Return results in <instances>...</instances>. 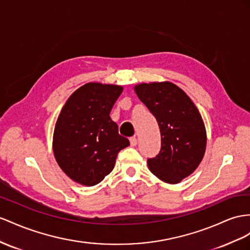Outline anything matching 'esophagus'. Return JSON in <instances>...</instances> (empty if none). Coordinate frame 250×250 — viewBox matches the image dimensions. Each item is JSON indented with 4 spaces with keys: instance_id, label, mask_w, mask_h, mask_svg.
I'll return each instance as SVG.
<instances>
[{
    "instance_id": "obj_1",
    "label": "esophagus",
    "mask_w": 250,
    "mask_h": 250,
    "mask_svg": "<svg viewBox=\"0 0 250 250\" xmlns=\"http://www.w3.org/2000/svg\"><path fill=\"white\" fill-rule=\"evenodd\" d=\"M130 144L132 146H135L137 145V138L136 137H131L130 138Z\"/></svg>"
}]
</instances>
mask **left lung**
<instances>
[{"label":"left lung","mask_w":250,"mask_h":250,"mask_svg":"<svg viewBox=\"0 0 250 250\" xmlns=\"http://www.w3.org/2000/svg\"><path fill=\"white\" fill-rule=\"evenodd\" d=\"M135 92L161 130V151L148 158L149 169L165 183H180L197 168L206 149L201 114L187 94L171 82L143 83Z\"/></svg>","instance_id":"obj_1"}]
</instances>
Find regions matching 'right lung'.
Instances as JSON below:
<instances>
[{
	"instance_id": "right-lung-1",
	"label": "right lung",
	"mask_w": 250,
	"mask_h": 250,
	"mask_svg": "<svg viewBox=\"0 0 250 250\" xmlns=\"http://www.w3.org/2000/svg\"><path fill=\"white\" fill-rule=\"evenodd\" d=\"M121 93L118 85L87 83L64 104L54 132V154L73 181L97 185L111 173L118 153L130 145L110 117Z\"/></svg>"
}]
</instances>
